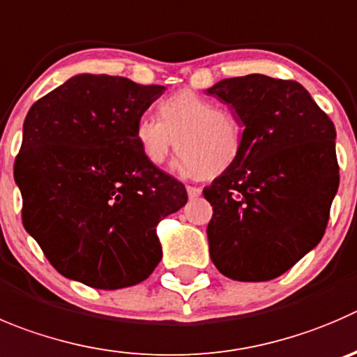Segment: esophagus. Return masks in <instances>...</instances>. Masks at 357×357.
<instances>
[{
  "label": "esophagus",
  "instance_id": "1",
  "mask_svg": "<svg viewBox=\"0 0 357 357\" xmlns=\"http://www.w3.org/2000/svg\"><path fill=\"white\" fill-rule=\"evenodd\" d=\"M188 195H189V198H198L199 195H202V188H196V185H188Z\"/></svg>",
  "mask_w": 357,
  "mask_h": 357
}]
</instances>
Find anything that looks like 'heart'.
<instances>
[{
    "label": "heart",
    "mask_w": 357,
    "mask_h": 357,
    "mask_svg": "<svg viewBox=\"0 0 357 357\" xmlns=\"http://www.w3.org/2000/svg\"><path fill=\"white\" fill-rule=\"evenodd\" d=\"M158 119L140 115L133 138L145 161L162 166L175 149L185 176H220L242 159L245 126L235 110L217 107L195 91H178L158 103Z\"/></svg>",
    "instance_id": "obj_1"
}]
</instances>
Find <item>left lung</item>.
Returning <instances> with one entry per match:
<instances>
[{"label": "left lung", "instance_id": "8db88e82", "mask_svg": "<svg viewBox=\"0 0 357 357\" xmlns=\"http://www.w3.org/2000/svg\"><path fill=\"white\" fill-rule=\"evenodd\" d=\"M206 93L245 126L242 159L203 189L210 257L233 280H271L324 236L340 184L335 124L296 80L252 73Z\"/></svg>", "mask_w": 357, "mask_h": 357}]
</instances>
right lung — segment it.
<instances>
[{"instance_id":"add662e5","label":"right lung","mask_w":357,"mask_h":357,"mask_svg":"<svg viewBox=\"0 0 357 357\" xmlns=\"http://www.w3.org/2000/svg\"><path fill=\"white\" fill-rule=\"evenodd\" d=\"M162 91L77 75L29 108L13 162L22 224L64 277L121 289L161 261L155 226L188 203V192L145 161L133 130Z\"/></svg>"}]
</instances>
